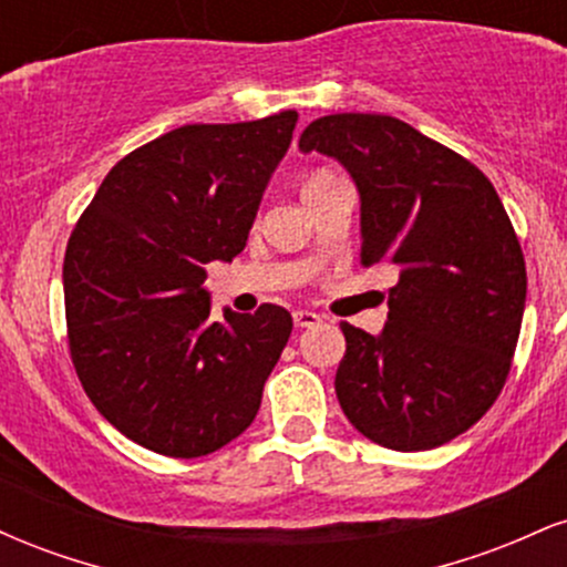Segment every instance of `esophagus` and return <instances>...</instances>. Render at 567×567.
<instances>
[{
  "label": "esophagus",
  "instance_id": "1",
  "mask_svg": "<svg viewBox=\"0 0 567 567\" xmlns=\"http://www.w3.org/2000/svg\"><path fill=\"white\" fill-rule=\"evenodd\" d=\"M292 322H296V328H311V324L320 322V315H315L309 309H298L292 311Z\"/></svg>",
  "mask_w": 567,
  "mask_h": 567
}]
</instances>
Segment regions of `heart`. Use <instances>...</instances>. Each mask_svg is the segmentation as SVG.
Segmentation results:
<instances>
[{"instance_id": "1", "label": "heart", "mask_w": 567, "mask_h": 567, "mask_svg": "<svg viewBox=\"0 0 567 567\" xmlns=\"http://www.w3.org/2000/svg\"><path fill=\"white\" fill-rule=\"evenodd\" d=\"M336 175H330V173H311L309 178L303 181V188H301V197H309V194H315V192H320V188H324V186H330V184H336Z\"/></svg>"}]
</instances>
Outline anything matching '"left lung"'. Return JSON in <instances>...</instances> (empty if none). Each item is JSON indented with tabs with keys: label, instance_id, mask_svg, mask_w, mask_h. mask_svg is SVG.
Masks as SVG:
<instances>
[{
	"label": "left lung",
	"instance_id": "1",
	"mask_svg": "<svg viewBox=\"0 0 567 567\" xmlns=\"http://www.w3.org/2000/svg\"><path fill=\"white\" fill-rule=\"evenodd\" d=\"M298 148L347 167L360 192L362 264L400 271L379 336L341 324L338 402L383 447L445 445L496 402L523 324L525 258L496 188L394 116H322Z\"/></svg>",
	"mask_w": 567,
	"mask_h": 567
}]
</instances>
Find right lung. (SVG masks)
Wrapping results in <instances>:
<instances>
[{
    "label": "right lung",
    "mask_w": 567,
    "mask_h": 567,
    "mask_svg": "<svg viewBox=\"0 0 567 567\" xmlns=\"http://www.w3.org/2000/svg\"><path fill=\"white\" fill-rule=\"evenodd\" d=\"M298 114L184 125L103 178L63 261L69 349L84 392L127 440L173 458L245 432L292 330L282 306L210 317L205 266L245 250Z\"/></svg>",
    "instance_id": "add662e5"
}]
</instances>
